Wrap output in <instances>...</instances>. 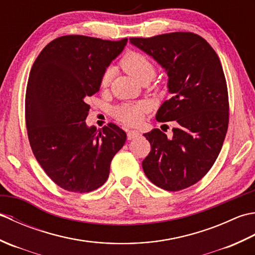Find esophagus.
<instances>
[{"label": "esophagus", "instance_id": "34e87169", "mask_svg": "<svg viewBox=\"0 0 255 255\" xmlns=\"http://www.w3.org/2000/svg\"><path fill=\"white\" fill-rule=\"evenodd\" d=\"M140 136V132L137 131V130H129L128 133H127V137L129 140H132L134 138H137Z\"/></svg>", "mask_w": 255, "mask_h": 255}]
</instances>
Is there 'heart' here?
<instances>
[{"label": "heart", "mask_w": 255, "mask_h": 255, "mask_svg": "<svg viewBox=\"0 0 255 255\" xmlns=\"http://www.w3.org/2000/svg\"><path fill=\"white\" fill-rule=\"evenodd\" d=\"M122 67L128 74H130L138 82L143 81H151L154 78L155 69L153 63L142 53L137 51H129L125 55L121 61ZM112 79V69H107L101 80L103 86L108 85ZM147 111L145 105L138 103V104H124L115 110V116L119 122H122L129 126H136L142 121L143 114Z\"/></svg>", "instance_id": "b5f03b06"}]
</instances>
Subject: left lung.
Returning a JSON list of instances; mask_svg holds the SVG:
<instances>
[{"label": "left lung", "instance_id": "1", "mask_svg": "<svg viewBox=\"0 0 255 255\" xmlns=\"http://www.w3.org/2000/svg\"><path fill=\"white\" fill-rule=\"evenodd\" d=\"M129 41L165 70L171 99L160 106L155 119L176 123L171 138L158 128L143 133L151 144L143 172L154 185L181 191L206 175L223 147L229 123L223 67L208 42L193 32Z\"/></svg>", "mask_w": 255, "mask_h": 255}]
</instances>
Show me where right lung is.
I'll return each instance as SVG.
<instances>
[{
  "mask_svg": "<svg viewBox=\"0 0 255 255\" xmlns=\"http://www.w3.org/2000/svg\"><path fill=\"white\" fill-rule=\"evenodd\" d=\"M70 35L49 42L32 64L26 89L25 117L32 152L58 186L73 193L101 187L127 134L114 124L89 127V96L127 45Z\"/></svg>",
  "mask_w": 255,
  "mask_h": 255,
  "instance_id": "right-lung-1",
  "label": "right lung"
}]
</instances>
